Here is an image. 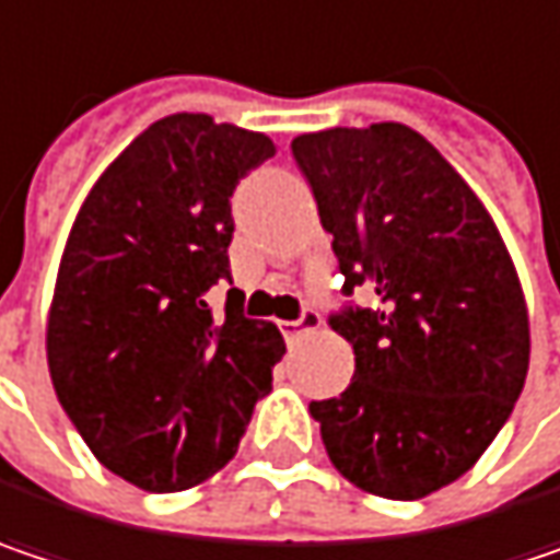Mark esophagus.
<instances>
[{
	"mask_svg": "<svg viewBox=\"0 0 560 560\" xmlns=\"http://www.w3.org/2000/svg\"><path fill=\"white\" fill-rule=\"evenodd\" d=\"M322 325V315L315 312V308H305L296 322H280V331H283V338L287 340H296L300 335H305V331H315Z\"/></svg>",
	"mask_w": 560,
	"mask_h": 560,
	"instance_id": "esophagus-1",
	"label": "esophagus"
}]
</instances>
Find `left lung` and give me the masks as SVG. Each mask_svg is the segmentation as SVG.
<instances>
[{
  "instance_id": "left-lung-1",
  "label": "left lung",
  "mask_w": 560,
  "mask_h": 560,
  "mask_svg": "<svg viewBox=\"0 0 560 560\" xmlns=\"http://www.w3.org/2000/svg\"><path fill=\"white\" fill-rule=\"evenodd\" d=\"M293 155L353 287L331 328L353 380L312 401L328 459L388 500L462 478L506 423L529 370V312L498 225L462 175L405 124L302 133Z\"/></svg>"
}]
</instances>
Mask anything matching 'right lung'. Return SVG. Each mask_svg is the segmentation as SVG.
<instances>
[{
	"instance_id": "obj_1",
	"label": "right lung",
	"mask_w": 560,
	"mask_h": 560,
	"mask_svg": "<svg viewBox=\"0 0 560 560\" xmlns=\"http://www.w3.org/2000/svg\"><path fill=\"white\" fill-rule=\"evenodd\" d=\"M277 145L172 114L95 180L62 248L47 366L95 459L152 494L187 491L235 456L287 353L273 322L207 290L229 280L232 190Z\"/></svg>"
}]
</instances>
